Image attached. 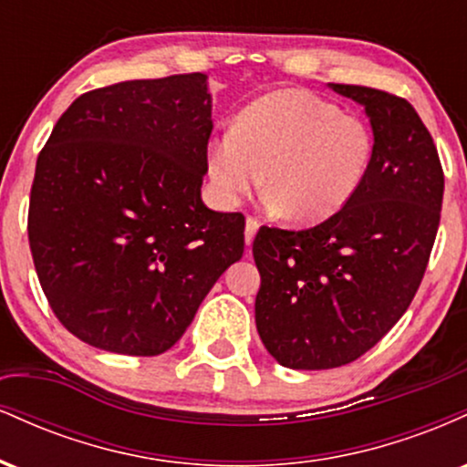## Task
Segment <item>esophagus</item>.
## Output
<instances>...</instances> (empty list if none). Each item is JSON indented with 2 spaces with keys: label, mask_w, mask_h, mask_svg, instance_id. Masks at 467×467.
Masks as SVG:
<instances>
[{
  "label": "esophagus",
  "mask_w": 467,
  "mask_h": 467,
  "mask_svg": "<svg viewBox=\"0 0 467 467\" xmlns=\"http://www.w3.org/2000/svg\"><path fill=\"white\" fill-rule=\"evenodd\" d=\"M256 230H259V222L254 217L245 219V245H252V239H254Z\"/></svg>",
  "instance_id": "esophagus-1"
}]
</instances>
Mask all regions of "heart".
I'll return each instance as SVG.
<instances>
[{"mask_svg": "<svg viewBox=\"0 0 467 467\" xmlns=\"http://www.w3.org/2000/svg\"><path fill=\"white\" fill-rule=\"evenodd\" d=\"M375 153L360 116L307 89H272L206 149V182L219 208H234L261 182L265 202L298 223L336 215L362 189Z\"/></svg>", "mask_w": 467, "mask_h": 467, "instance_id": "obj_1", "label": "heart"}]
</instances>
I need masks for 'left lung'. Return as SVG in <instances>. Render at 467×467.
Wrapping results in <instances>:
<instances>
[{"label":"left lung","instance_id":"1","mask_svg":"<svg viewBox=\"0 0 467 467\" xmlns=\"http://www.w3.org/2000/svg\"><path fill=\"white\" fill-rule=\"evenodd\" d=\"M329 88L371 122L367 180L325 222L264 226L252 244L256 331L281 367L303 371L358 360L398 323L426 272L443 200L437 147L409 100L362 85Z\"/></svg>","mask_w":467,"mask_h":467}]
</instances>
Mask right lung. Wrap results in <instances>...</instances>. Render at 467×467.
Instances as JSON below:
<instances>
[{"label":"right lung","instance_id":"obj_1","mask_svg":"<svg viewBox=\"0 0 467 467\" xmlns=\"http://www.w3.org/2000/svg\"><path fill=\"white\" fill-rule=\"evenodd\" d=\"M213 96L202 72L78 96L39 153L28 239L69 334L160 356L244 256L245 219L202 202Z\"/></svg>","mask_w":467,"mask_h":467}]
</instances>
